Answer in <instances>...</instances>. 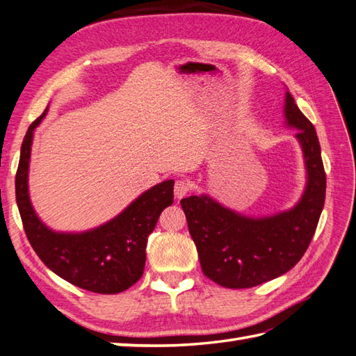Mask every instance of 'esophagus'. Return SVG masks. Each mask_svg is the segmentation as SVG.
Returning a JSON list of instances; mask_svg holds the SVG:
<instances>
[{
    "label": "esophagus",
    "mask_w": 356,
    "mask_h": 356,
    "mask_svg": "<svg viewBox=\"0 0 356 356\" xmlns=\"http://www.w3.org/2000/svg\"><path fill=\"white\" fill-rule=\"evenodd\" d=\"M191 191V183L187 179H177L175 186H173V192H175V197L181 200Z\"/></svg>",
    "instance_id": "1"
}]
</instances>
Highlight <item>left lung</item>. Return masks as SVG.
<instances>
[{
	"mask_svg": "<svg viewBox=\"0 0 356 356\" xmlns=\"http://www.w3.org/2000/svg\"><path fill=\"white\" fill-rule=\"evenodd\" d=\"M284 117L289 127L298 130L295 136L307 172L306 188L295 207L253 218L207 195L181 200L202 273L222 287H253L289 272L307 250L320 221L325 200L320 141L290 92H286Z\"/></svg>",
	"mask_w": 356,
	"mask_h": 356,
	"instance_id": "8db88e82",
	"label": "left lung"
}]
</instances>
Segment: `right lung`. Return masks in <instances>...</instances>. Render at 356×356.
I'll return each instance as SVG.
<instances>
[{
  "label": "right lung",
  "mask_w": 356,
  "mask_h": 356,
  "mask_svg": "<svg viewBox=\"0 0 356 356\" xmlns=\"http://www.w3.org/2000/svg\"><path fill=\"white\" fill-rule=\"evenodd\" d=\"M46 113L47 108L27 129L15 178L17 204L29 243L42 263L70 284L95 293H120L143 277L147 236L163 210L173 202L175 181H163L149 188L97 229L81 234L49 229L35 213L27 186L33 130Z\"/></svg>",
  "instance_id": "obj_1"
}]
</instances>
